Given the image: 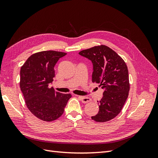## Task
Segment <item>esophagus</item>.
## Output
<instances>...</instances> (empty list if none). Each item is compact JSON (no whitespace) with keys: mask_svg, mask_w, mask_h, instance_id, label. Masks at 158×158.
Masks as SVG:
<instances>
[{"mask_svg":"<svg viewBox=\"0 0 158 158\" xmlns=\"http://www.w3.org/2000/svg\"><path fill=\"white\" fill-rule=\"evenodd\" d=\"M80 100H81L82 102L83 103H88L92 100V99L89 98V97H86V96H79Z\"/></svg>","mask_w":158,"mask_h":158,"instance_id":"obj_1","label":"esophagus"}]
</instances>
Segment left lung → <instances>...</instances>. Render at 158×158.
<instances>
[{
    "label": "left lung",
    "instance_id": "8db88e82",
    "mask_svg": "<svg viewBox=\"0 0 158 158\" xmlns=\"http://www.w3.org/2000/svg\"><path fill=\"white\" fill-rule=\"evenodd\" d=\"M79 54L93 64L92 82L104 89L99 100V111L92 119L106 122L118 115L129 94L128 70L126 62L117 53L106 45L94 46L82 50Z\"/></svg>",
    "mask_w": 158,
    "mask_h": 158
}]
</instances>
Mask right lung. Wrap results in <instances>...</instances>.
I'll return each instance as SVG.
<instances>
[{
    "label": "right lung",
    "mask_w": 158,
    "mask_h": 158,
    "mask_svg": "<svg viewBox=\"0 0 158 158\" xmlns=\"http://www.w3.org/2000/svg\"><path fill=\"white\" fill-rule=\"evenodd\" d=\"M65 55L66 53L53 50L35 53L20 70L19 85L26 105L33 115L45 122L59 118L72 96L49 87L55 77L56 64Z\"/></svg>",
    "instance_id": "obj_1"
}]
</instances>
